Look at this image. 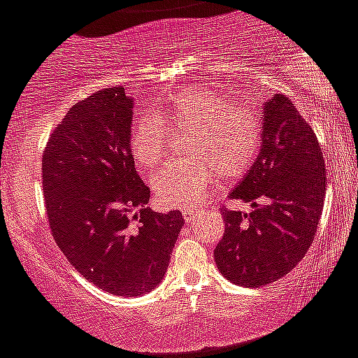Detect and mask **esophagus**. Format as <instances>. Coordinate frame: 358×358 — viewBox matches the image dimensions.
Here are the masks:
<instances>
[{"instance_id": "obj_1", "label": "esophagus", "mask_w": 358, "mask_h": 358, "mask_svg": "<svg viewBox=\"0 0 358 358\" xmlns=\"http://www.w3.org/2000/svg\"><path fill=\"white\" fill-rule=\"evenodd\" d=\"M199 213L200 210H196V209H185L182 210V216H185L186 221H192V220H195V216Z\"/></svg>"}]
</instances>
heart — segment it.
Returning a JSON list of instances; mask_svg holds the SVG:
<instances>
[{"instance_id":"1","label":"heart","mask_w":358,"mask_h":358,"mask_svg":"<svg viewBox=\"0 0 358 358\" xmlns=\"http://www.w3.org/2000/svg\"><path fill=\"white\" fill-rule=\"evenodd\" d=\"M189 130L186 152L192 158L155 173L151 188L163 207L193 209L213 182L241 176L260 151L262 124L258 115L224 94L209 90H182L165 108L148 112L131 128L130 149L142 170L165 162L172 131Z\"/></svg>"}]
</instances>
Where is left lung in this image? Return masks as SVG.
Segmentation results:
<instances>
[{
	"label": "left lung",
	"mask_w": 358,
	"mask_h": 358,
	"mask_svg": "<svg viewBox=\"0 0 358 358\" xmlns=\"http://www.w3.org/2000/svg\"><path fill=\"white\" fill-rule=\"evenodd\" d=\"M257 162L230 199L253 210L221 209L223 239L214 250L221 274L257 288L281 279L304 258L325 199V159L311 126L285 94L264 103Z\"/></svg>",
	"instance_id": "1"
}]
</instances>
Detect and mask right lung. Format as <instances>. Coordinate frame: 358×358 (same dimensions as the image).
Segmentation results:
<instances>
[{
	"label": "right lung",
	"instance_id": "right-lung-1",
	"mask_svg": "<svg viewBox=\"0 0 358 358\" xmlns=\"http://www.w3.org/2000/svg\"><path fill=\"white\" fill-rule=\"evenodd\" d=\"M134 101L107 87L75 103L42 156L54 241L87 281L137 297L158 287L182 228L181 210L152 213L130 149Z\"/></svg>",
	"mask_w": 358,
	"mask_h": 358
}]
</instances>
